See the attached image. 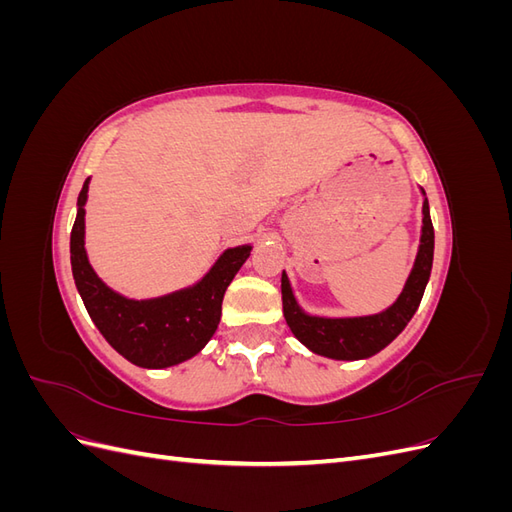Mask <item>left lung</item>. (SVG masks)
<instances>
[{
	"label": "left lung",
	"mask_w": 512,
	"mask_h": 512,
	"mask_svg": "<svg viewBox=\"0 0 512 512\" xmlns=\"http://www.w3.org/2000/svg\"><path fill=\"white\" fill-rule=\"evenodd\" d=\"M423 192V226L421 243L414 258L412 271L404 284V290L397 301L382 309L378 314L369 316H312L297 303L286 271L282 273V303L284 318L290 331L299 342L312 352L327 356L335 361H359L369 359L382 348L389 346L393 339L406 329L414 312L421 305L425 286L431 275L433 265V224L429 215V203Z\"/></svg>",
	"instance_id": "left-lung-1"
}]
</instances>
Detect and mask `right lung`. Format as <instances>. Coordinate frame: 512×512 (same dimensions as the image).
I'll return each instance as SVG.
<instances>
[{
	"mask_svg": "<svg viewBox=\"0 0 512 512\" xmlns=\"http://www.w3.org/2000/svg\"><path fill=\"white\" fill-rule=\"evenodd\" d=\"M89 179L76 203L70 232V262L76 290L98 331L123 359L138 367L164 369L192 359L207 346L222 316V299L232 277L250 258L252 245H237L213 262V267L188 288L153 299H128L108 288L85 250V203Z\"/></svg>",
	"mask_w": 512,
	"mask_h": 512,
	"instance_id": "obj_1",
	"label": "right lung"
}]
</instances>
